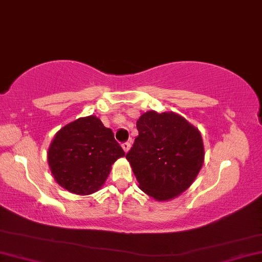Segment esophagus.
Segmentation results:
<instances>
[{
  "instance_id": "34e87169",
  "label": "esophagus",
  "mask_w": 262,
  "mask_h": 262,
  "mask_svg": "<svg viewBox=\"0 0 262 262\" xmlns=\"http://www.w3.org/2000/svg\"><path fill=\"white\" fill-rule=\"evenodd\" d=\"M122 147H123V149H124L125 152H127V151L130 150V147H131V144L128 143V142H124V143L122 144Z\"/></svg>"
}]
</instances>
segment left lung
<instances>
[{"label": "left lung", "instance_id": "obj_1", "mask_svg": "<svg viewBox=\"0 0 262 262\" xmlns=\"http://www.w3.org/2000/svg\"><path fill=\"white\" fill-rule=\"evenodd\" d=\"M137 130L126 159L139 188L157 201H168L187 190L203 164L199 130L176 113L155 111L140 116Z\"/></svg>", "mask_w": 262, "mask_h": 262}]
</instances>
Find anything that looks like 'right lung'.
Segmentation results:
<instances>
[{
    "label": "right lung",
    "instance_id": "obj_1",
    "mask_svg": "<svg viewBox=\"0 0 262 262\" xmlns=\"http://www.w3.org/2000/svg\"><path fill=\"white\" fill-rule=\"evenodd\" d=\"M125 155L111 128L94 116L79 118L56 132L48 163L56 183L78 195L99 190L111 165Z\"/></svg>",
    "mask_w": 262,
    "mask_h": 262
}]
</instances>
